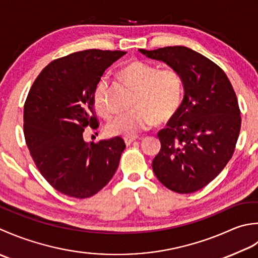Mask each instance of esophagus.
I'll return each mask as SVG.
<instances>
[{"mask_svg":"<svg viewBox=\"0 0 258 258\" xmlns=\"http://www.w3.org/2000/svg\"><path fill=\"white\" fill-rule=\"evenodd\" d=\"M136 139H137V137H123V141L127 146H129L130 144H133Z\"/></svg>","mask_w":258,"mask_h":258,"instance_id":"obj_1","label":"esophagus"}]
</instances>
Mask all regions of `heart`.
<instances>
[{
	"mask_svg": "<svg viewBox=\"0 0 258 258\" xmlns=\"http://www.w3.org/2000/svg\"><path fill=\"white\" fill-rule=\"evenodd\" d=\"M120 76L136 89L133 110L119 113L110 120L107 131L113 136L135 137L148 130L157 121L166 122L171 119L180 107L182 98V81L176 70H158L149 63L133 60L127 63ZM109 78H99L93 88V106L104 118L111 115L108 101Z\"/></svg>",
	"mask_w": 258,
	"mask_h": 258,
	"instance_id": "heart-1",
	"label": "heart"
}]
</instances>
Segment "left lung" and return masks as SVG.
<instances>
[{"instance_id":"left-lung-1","label":"left lung","mask_w":258,"mask_h":258,"mask_svg":"<svg viewBox=\"0 0 258 258\" xmlns=\"http://www.w3.org/2000/svg\"><path fill=\"white\" fill-rule=\"evenodd\" d=\"M139 51L179 73L185 91L177 113L157 135L161 148L152 170L170 190L195 192L214 180L234 154L241 124L236 93L216 63L186 46Z\"/></svg>"}]
</instances>
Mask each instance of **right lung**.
<instances>
[{
  "label": "right lung",
  "instance_id": "add662e5",
  "mask_svg": "<svg viewBox=\"0 0 258 258\" xmlns=\"http://www.w3.org/2000/svg\"><path fill=\"white\" fill-rule=\"evenodd\" d=\"M124 54L90 49L55 59L40 72L26 97L23 131L30 155L44 179L67 196L96 195L119 166L125 148L121 137L88 144L83 131L99 127L93 88Z\"/></svg>",
  "mask_w": 258,
  "mask_h": 258
}]
</instances>
